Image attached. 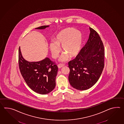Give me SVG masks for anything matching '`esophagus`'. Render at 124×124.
Listing matches in <instances>:
<instances>
[{
    "mask_svg": "<svg viewBox=\"0 0 124 124\" xmlns=\"http://www.w3.org/2000/svg\"><path fill=\"white\" fill-rule=\"evenodd\" d=\"M64 64H63V63H59L58 64V67L59 69H61V68L63 67V66H64Z\"/></svg>",
    "mask_w": 124,
    "mask_h": 124,
    "instance_id": "obj_1",
    "label": "esophagus"
}]
</instances>
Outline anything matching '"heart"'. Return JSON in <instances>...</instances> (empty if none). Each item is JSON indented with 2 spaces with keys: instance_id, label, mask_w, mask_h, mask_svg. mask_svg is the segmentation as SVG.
Here are the masks:
<instances>
[{
  "instance_id": "b5f03b06",
  "label": "heart",
  "mask_w": 124,
  "mask_h": 124,
  "mask_svg": "<svg viewBox=\"0 0 124 124\" xmlns=\"http://www.w3.org/2000/svg\"><path fill=\"white\" fill-rule=\"evenodd\" d=\"M83 41L81 31L73 28H64L56 35L55 42H51L49 48L53 57L57 58L61 52V46L64 52L61 55L60 61H65L76 56L80 52Z\"/></svg>"
}]
</instances>
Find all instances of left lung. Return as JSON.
<instances>
[{
    "label": "left lung",
    "mask_w": 124,
    "mask_h": 124,
    "mask_svg": "<svg viewBox=\"0 0 124 124\" xmlns=\"http://www.w3.org/2000/svg\"><path fill=\"white\" fill-rule=\"evenodd\" d=\"M88 41L74 60L69 62V82L74 88L85 90L97 82L104 67L105 51L96 31L89 28Z\"/></svg>",
    "instance_id": "obj_1"
}]
</instances>
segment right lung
I'll list each match as a JSON object with an SVG mask.
<instances>
[{
	"label": "right lung",
	"instance_id": "right-lung-1",
	"mask_svg": "<svg viewBox=\"0 0 124 124\" xmlns=\"http://www.w3.org/2000/svg\"><path fill=\"white\" fill-rule=\"evenodd\" d=\"M49 26H42L36 29H44ZM19 65L22 77L29 88L37 93L47 94L54 89L58 67L49 58L37 62L26 61L19 50Z\"/></svg>",
	"mask_w": 124,
	"mask_h": 124
}]
</instances>
